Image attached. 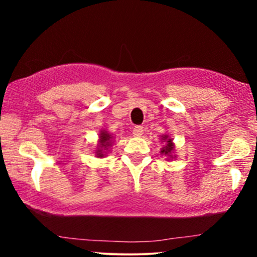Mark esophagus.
I'll return each mask as SVG.
<instances>
[{"label":"esophagus","instance_id":"esophagus-1","mask_svg":"<svg viewBox=\"0 0 257 257\" xmlns=\"http://www.w3.org/2000/svg\"><path fill=\"white\" fill-rule=\"evenodd\" d=\"M133 134H134V137H138V138L141 137V135L144 134V128L140 125L135 126V128L133 129Z\"/></svg>","mask_w":257,"mask_h":257}]
</instances>
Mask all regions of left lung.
Segmentation results:
<instances>
[{
  "mask_svg": "<svg viewBox=\"0 0 257 257\" xmlns=\"http://www.w3.org/2000/svg\"><path fill=\"white\" fill-rule=\"evenodd\" d=\"M161 143H164L163 147L161 149L162 155L167 156V159H175V144L173 143V139L168 134H163L161 137Z\"/></svg>",
  "mask_w": 257,
  "mask_h": 257,
  "instance_id": "8db88e82",
  "label": "left lung"
}]
</instances>
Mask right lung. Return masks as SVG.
<instances>
[{"instance_id": "1", "label": "right lung", "mask_w": 257, "mask_h": 257, "mask_svg": "<svg viewBox=\"0 0 257 257\" xmlns=\"http://www.w3.org/2000/svg\"><path fill=\"white\" fill-rule=\"evenodd\" d=\"M112 139L113 135L111 133H108L106 129H101L99 134V140L96 144V150H95V157L98 158H104L107 152L110 151V147L112 146Z\"/></svg>"}]
</instances>
